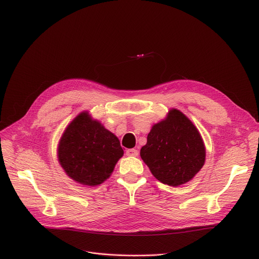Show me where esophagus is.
<instances>
[{"label":"esophagus","instance_id":"1","mask_svg":"<svg viewBox=\"0 0 259 259\" xmlns=\"http://www.w3.org/2000/svg\"><path fill=\"white\" fill-rule=\"evenodd\" d=\"M126 154H127V156H138L139 151L137 150V149H128V150L126 151Z\"/></svg>","mask_w":259,"mask_h":259}]
</instances>
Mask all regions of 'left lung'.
<instances>
[{
	"mask_svg": "<svg viewBox=\"0 0 259 259\" xmlns=\"http://www.w3.org/2000/svg\"><path fill=\"white\" fill-rule=\"evenodd\" d=\"M141 157L160 183L178 187L191 181L206 160V147L193 122L179 109L154 124Z\"/></svg>",
	"mask_w": 259,
	"mask_h": 259,
	"instance_id": "obj_1",
	"label": "left lung"
}]
</instances>
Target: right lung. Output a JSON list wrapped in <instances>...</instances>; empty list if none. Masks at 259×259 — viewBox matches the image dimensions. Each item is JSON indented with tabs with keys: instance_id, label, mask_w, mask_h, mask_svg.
Here are the masks:
<instances>
[{
	"instance_id": "obj_1",
	"label": "right lung",
	"mask_w": 259,
	"mask_h": 259,
	"mask_svg": "<svg viewBox=\"0 0 259 259\" xmlns=\"http://www.w3.org/2000/svg\"><path fill=\"white\" fill-rule=\"evenodd\" d=\"M122 155L118 139L88 111L70 121L58 146V159L65 173L74 182L90 187L110 178Z\"/></svg>"
}]
</instances>
